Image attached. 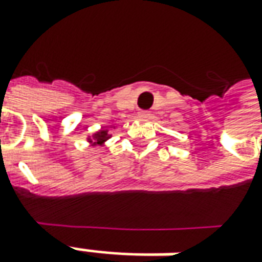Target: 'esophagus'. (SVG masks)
<instances>
[{"instance_id": "esophagus-1", "label": "esophagus", "mask_w": 262, "mask_h": 262, "mask_svg": "<svg viewBox=\"0 0 262 262\" xmlns=\"http://www.w3.org/2000/svg\"><path fill=\"white\" fill-rule=\"evenodd\" d=\"M139 116L147 117L149 116V110H140V112H139Z\"/></svg>"}]
</instances>
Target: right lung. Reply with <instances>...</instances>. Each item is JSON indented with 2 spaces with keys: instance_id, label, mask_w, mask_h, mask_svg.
I'll list each match as a JSON object with an SVG mask.
<instances>
[{
  "instance_id": "right-lung-1",
  "label": "right lung",
  "mask_w": 262,
  "mask_h": 262,
  "mask_svg": "<svg viewBox=\"0 0 262 262\" xmlns=\"http://www.w3.org/2000/svg\"><path fill=\"white\" fill-rule=\"evenodd\" d=\"M107 139H108L107 130H100L94 135V142H96L97 145H101V143H103L104 140H107Z\"/></svg>"
}]
</instances>
